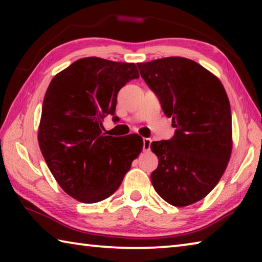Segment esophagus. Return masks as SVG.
Instances as JSON below:
<instances>
[{
	"mask_svg": "<svg viewBox=\"0 0 262 262\" xmlns=\"http://www.w3.org/2000/svg\"><path fill=\"white\" fill-rule=\"evenodd\" d=\"M150 144H151V140L150 139H143V151H149L150 150Z\"/></svg>",
	"mask_w": 262,
	"mask_h": 262,
	"instance_id": "1",
	"label": "esophagus"
}]
</instances>
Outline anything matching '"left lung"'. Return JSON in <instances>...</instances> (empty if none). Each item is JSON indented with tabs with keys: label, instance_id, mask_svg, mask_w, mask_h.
I'll return each instance as SVG.
<instances>
[{
	"label": "left lung",
	"instance_id": "1",
	"mask_svg": "<svg viewBox=\"0 0 262 262\" xmlns=\"http://www.w3.org/2000/svg\"><path fill=\"white\" fill-rule=\"evenodd\" d=\"M137 67L176 128L172 139L150 145L158 157L150 177L152 186L170 205L189 206L211 192L231 156L228 95L214 74L185 57H164Z\"/></svg>",
	"mask_w": 262,
	"mask_h": 262
}]
</instances>
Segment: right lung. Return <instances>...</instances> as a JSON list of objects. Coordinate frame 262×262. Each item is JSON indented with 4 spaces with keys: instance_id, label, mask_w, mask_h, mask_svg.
Instances as JSON below:
<instances>
[{
    "instance_id": "obj_1",
    "label": "right lung",
    "mask_w": 262,
    "mask_h": 262,
    "mask_svg": "<svg viewBox=\"0 0 262 262\" xmlns=\"http://www.w3.org/2000/svg\"><path fill=\"white\" fill-rule=\"evenodd\" d=\"M139 77L135 63L91 56L75 61L48 85L39 147L60 187L79 202L111 196L142 151L139 135L103 133L104 118L114 115L119 90Z\"/></svg>"
}]
</instances>
